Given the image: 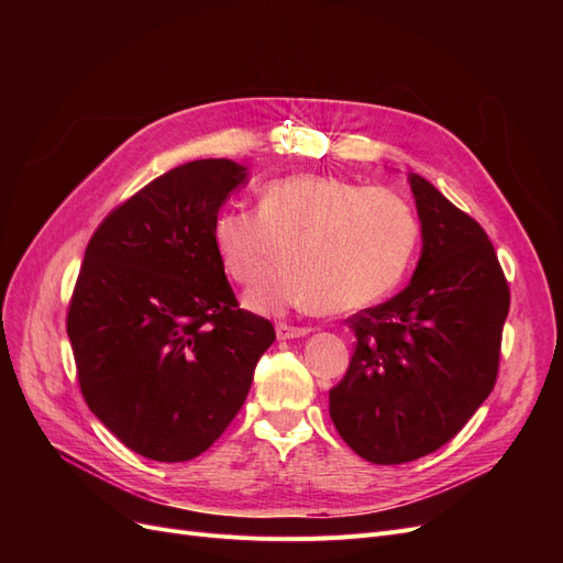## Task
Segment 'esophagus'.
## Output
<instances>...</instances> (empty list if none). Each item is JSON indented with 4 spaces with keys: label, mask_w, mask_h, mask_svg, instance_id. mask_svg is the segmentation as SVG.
<instances>
[{
    "label": "esophagus",
    "mask_w": 563,
    "mask_h": 563,
    "mask_svg": "<svg viewBox=\"0 0 563 563\" xmlns=\"http://www.w3.org/2000/svg\"><path fill=\"white\" fill-rule=\"evenodd\" d=\"M310 329L305 327H291V323H277V338L279 340H294V338H302L308 335Z\"/></svg>",
    "instance_id": "34e87169"
}]
</instances>
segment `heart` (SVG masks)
Returning <instances> with one entry per match:
<instances>
[{"mask_svg":"<svg viewBox=\"0 0 563 563\" xmlns=\"http://www.w3.org/2000/svg\"><path fill=\"white\" fill-rule=\"evenodd\" d=\"M418 236V218L404 197L327 174L267 180L255 213L223 209L211 223L218 261L236 284L258 277L272 246L284 240V265L246 294L251 310L272 314L368 308L401 282Z\"/></svg>","mask_w":563,"mask_h":563,"instance_id":"b5f03b06","label":"heart"}]
</instances>
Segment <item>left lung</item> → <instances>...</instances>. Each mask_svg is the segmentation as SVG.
Returning <instances> with one entry per match:
<instances>
[{"instance_id":"8db88e82","label":"left lung","mask_w":563,"mask_h":563,"mask_svg":"<svg viewBox=\"0 0 563 563\" xmlns=\"http://www.w3.org/2000/svg\"><path fill=\"white\" fill-rule=\"evenodd\" d=\"M422 251L401 294L347 319L354 354L329 391L345 444L376 465L411 463L441 449L498 378L509 288L474 218L432 183L408 174Z\"/></svg>"}]
</instances>
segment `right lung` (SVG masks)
Segmentation results:
<instances>
[{
	"mask_svg": "<svg viewBox=\"0 0 563 563\" xmlns=\"http://www.w3.org/2000/svg\"><path fill=\"white\" fill-rule=\"evenodd\" d=\"M246 166L197 159L93 232L67 310L81 395L131 451L183 463L225 432L275 327L240 308L211 223Z\"/></svg>",
	"mask_w": 563,
	"mask_h": 563,
	"instance_id": "add662e5",
	"label": "right lung"
}]
</instances>
